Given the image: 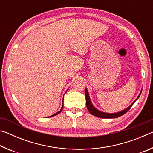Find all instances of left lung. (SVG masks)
Segmentation results:
<instances>
[{"label":"left lung","mask_w":153,"mask_h":153,"mask_svg":"<svg viewBox=\"0 0 153 153\" xmlns=\"http://www.w3.org/2000/svg\"><path fill=\"white\" fill-rule=\"evenodd\" d=\"M141 92L140 93V94L138 95V98H136V100L138 99L139 98L141 94ZM85 94H86V107L88 110L89 112L92 114V115L96 116V117H100V118H117L120 117V116L123 115L125 114L126 112H128L129 111V108L131 107V106L134 105V103L136 102V100L134 101L132 104L131 105H129V107L126 108V109H124L123 111H120V112H117V113H105V112H102V111H100L99 110H98L94 106H93L92 103L91 102V100H90V98L89 97V94H88V92L87 89L86 88V90H85Z\"/></svg>","instance_id":"8db88e82"}]
</instances>
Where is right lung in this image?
I'll use <instances>...</instances> for the list:
<instances>
[{"mask_svg": "<svg viewBox=\"0 0 153 153\" xmlns=\"http://www.w3.org/2000/svg\"><path fill=\"white\" fill-rule=\"evenodd\" d=\"M63 105H62V107H61V110L59 111H58L57 113H55V114H53V115H52L51 116H49V117H53V116H55V115H58V114L60 113L61 112V111L63 110Z\"/></svg>", "mask_w": 153, "mask_h": 153, "instance_id": "add662e5", "label": "right lung"}]
</instances>
